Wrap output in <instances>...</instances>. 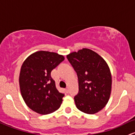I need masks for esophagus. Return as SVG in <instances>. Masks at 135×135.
Instances as JSON below:
<instances>
[{"instance_id": "34e87169", "label": "esophagus", "mask_w": 135, "mask_h": 135, "mask_svg": "<svg viewBox=\"0 0 135 135\" xmlns=\"http://www.w3.org/2000/svg\"><path fill=\"white\" fill-rule=\"evenodd\" d=\"M65 91H66V93L69 92V88H65Z\"/></svg>"}]
</instances>
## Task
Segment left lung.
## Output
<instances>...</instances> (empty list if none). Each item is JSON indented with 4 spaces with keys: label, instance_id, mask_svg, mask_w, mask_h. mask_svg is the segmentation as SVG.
<instances>
[{
    "label": "left lung",
    "instance_id": "obj_1",
    "mask_svg": "<svg viewBox=\"0 0 135 135\" xmlns=\"http://www.w3.org/2000/svg\"><path fill=\"white\" fill-rule=\"evenodd\" d=\"M79 81L75 106L81 112L94 114L108 102L112 90V75L106 62L97 53L83 49L66 56Z\"/></svg>",
    "mask_w": 135,
    "mask_h": 135
}]
</instances>
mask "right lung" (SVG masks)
Listing matches in <instances>:
<instances>
[{
  "label": "right lung",
  "mask_w": 135,
  "mask_h": 135,
  "mask_svg": "<svg viewBox=\"0 0 135 135\" xmlns=\"http://www.w3.org/2000/svg\"><path fill=\"white\" fill-rule=\"evenodd\" d=\"M65 60L63 56L49 51H38L23 63L19 76L20 91L27 106L41 115L55 112L64 94L59 92L51 72Z\"/></svg>",
  "instance_id": "obj_1"
}]
</instances>
